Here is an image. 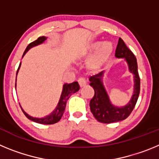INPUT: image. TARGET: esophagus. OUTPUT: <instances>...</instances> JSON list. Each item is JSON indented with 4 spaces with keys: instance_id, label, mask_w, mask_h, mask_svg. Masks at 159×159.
Segmentation results:
<instances>
[{
    "instance_id": "1",
    "label": "esophagus",
    "mask_w": 159,
    "mask_h": 159,
    "mask_svg": "<svg viewBox=\"0 0 159 159\" xmlns=\"http://www.w3.org/2000/svg\"><path fill=\"white\" fill-rule=\"evenodd\" d=\"M78 83H79V85L80 86V88H83V87H84L85 85H86L87 82L86 80H85V79L84 78H80L78 80Z\"/></svg>"
}]
</instances>
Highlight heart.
<instances>
[{
  "mask_svg": "<svg viewBox=\"0 0 159 159\" xmlns=\"http://www.w3.org/2000/svg\"><path fill=\"white\" fill-rule=\"evenodd\" d=\"M100 44V42H96V43H94L93 44H92V46L89 48L88 53L91 54V53L94 52L96 49H98ZM112 50H113V48L110 43H103L100 47V48L99 49V51L96 53L95 57L92 59V62H91V66L93 67H96L102 64V63L107 60L108 57H110V55L112 52Z\"/></svg>",
  "mask_w": 159,
  "mask_h": 159,
  "instance_id": "obj_1",
  "label": "heart"
}]
</instances>
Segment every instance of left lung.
<instances>
[{
	"mask_svg": "<svg viewBox=\"0 0 159 159\" xmlns=\"http://www.w3.org/2000/svg\"><path fill=\"white\" fill-rule=\"evenodd\" d=\"M116 57L117 58H125L128 64L129 70L134 74V95L127 106L116 107L111 103L102 84V76L103 71L90 77V85L95 91V95L90 101L91 111L93 114L94 117L102 123H111L127 119L135 107L140 93V78L138 72L137 60L121 38L119 39L116 47Z\"/></svg>",
	"mask_w": 159,
	"mask_h": 159,
	"instance_id": "8db88e82",
	"label": "left lung"
}]
</instances>
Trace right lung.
<instances>
[{"mask_svg":"<svg viewBox=\"0 0 159 159\" xmlns=\"http://www.w3.org/2000/svg\"><path fill=\"white\" fill-rule=\"evenodd\" d=\"M46 39H47V38H46L45 36H40V37L38 38L37 40H36L35 41L29 43V45H28V47L26 48V49H25V52H24L23 56L25 54V53L27 52L28 50H29L30 48L33 47V46L38 45V44L43 43ZM19 67H18V69H19ZM79 90H80V86H79V84L77 82H73L69 84H64V88H63L62 95H61V97H60V102H59L58 103V106H57V107L56 108V110H55L50 115V116H47V117L42 118V119L33 118L32 117V116H29L27 113H25L23 110H22V111L24 112V114H25V116H26L28 119H30V120H32L33 122H36V123H40V124H45V125L54 124V123L60 121V119L62 118L64 111H65L66 102H67V101L68 100L70 96H71L72 94L78 92Z\"/></svg>","mask_w":159,"mask_h":159,"instance_id":"obj_1","label":"right lung"}]
</instances>
